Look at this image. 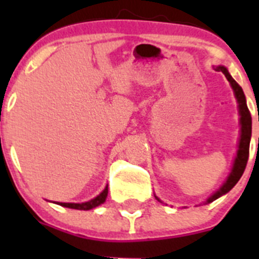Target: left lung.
Segmentation results:
<instances>
[{
    "label": "left lung",
    "mask_w": 259,
    "mask_h": 259,
    "mask_svg": "<svg viewBox=\"0 0 259 259\" xmlns=\"http://www.w3.org/2000/svg\"><path fill=\"white\" fill-rule=\"evenodd\" d=\"M217 71H222L227 80L230 81L231 87L233 88V92L236 96V100L239 102V113H240V124H241V136H240V143H239V150H237V157L235 159V163H233L232 171H231L228 179L226 180L222 188L218 192H215L211 197L207 198V201L205 203H210L212 201H215L217 198H219L221 196L226 194L227 192H230L231 189L236 185V183L239 182L240 178L244 174L245 170L246 163H248L249 158V144H250V137H251V115L250 111H249L248 106H246V100L245 95L242 92L241 87L235 81L232 76L230 75V72L227 71V68L224 66H218L215 68ZM157 198V197H155ZM158 200V198H157Z\"/></svg>",
    "instance_id": "1"
}]
</instances>
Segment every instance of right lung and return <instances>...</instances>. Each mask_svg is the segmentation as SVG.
Listing matches in <instances>:
<instances>
[{
  "instance_id": "right-lung-1",
  "label": "right lung",
  "mask_w": 259,
  "mask_h": 259,
  "mask_svg": "<svg viewBox=\"0 0 259 259\" xmlns=\"http://www.w3.org/2000/svg\"><path fill=\"white\" fill-rule=\"evenodd\" d=\"M107 187L106 188L102 191V193H100L96 198H93V200L88 201V202H83V203H65V202H61L58 203V205H61V206H65V207H70V209H76V210H91L93 209V207L98 206V205H101V203H104L105 201H106V197H107Z\"/></svg>"
}]
</instances>
